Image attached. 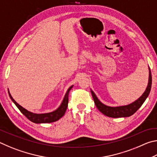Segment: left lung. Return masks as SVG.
Wrapping results in <instances>:
<instances>
[{"mask_svg":"<svg viewBox=\"0 0 157 157\" xmlns=\"http://www.w3.org/2000/svg\"><path fill=\"white\" fill-rule=\"evenodd\" d=\"M151 86H152V75H151L150 68H149V81L147 88L143 94L137 100L134 101L131 104L120 106V107H109V106L102 104L100 101L98 99L96 95H95L94 91L91 90L93 98H94L95 105L101 113L104 115L111 118H121V117H129L134 114L145 102L146 98H147L150 94Z\"/></svg>","mask_w":157,"mask_h":157,"instance_id":"left-lung-1","label":"left lung"}]
</instances>
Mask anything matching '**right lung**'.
<instances>
[{
  "label": "right lung",
  "mask_w": 157,
  "mask_h": 157,
  "mask_svg": "<svg viewBox=\"0 0 157 157\" xmlns=\"http://www.w3.org/2000/svg\"><path fill=\"white\" fill-rule=\"evenodd\" d=\"M73 86H71L70 88L68 89L67 92L65 95L63 100L62 101V104L59 106V107L54 111L50 113H41V114H37L32 113L30 111H28L26 110L25 109L21 107L16 101L13 99L11 94L8 90V94L10 95V98H11L12 102L14 103L15 105L18 107V109L24 115L28 120L33 122L34 123H52V122H55L59 120V118L64 115V113L66 111V109L68 107V94L70 90L72 89Z\"/></svg>",
  "instance_id": "right-lung-1"
}]
</instances>
